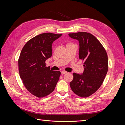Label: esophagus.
I'll list each match as a JSON object with an SVG mask.
<instances>
[{
    "label": "esophagus",
    "instance_id": "1",
    "mask_svg": "<svg viewBox=\"0 0 125 125\" xmlns=\"http://www.w3.org/2000/svg\"><path fill=\"white\" fill-rule=\"evenodd\" d=\"M67 73V72H66V71H62V72H61V74H66Z\"/></svg>",
    "mask_w": 125,
    "mask_h": 125
}]
</instances>
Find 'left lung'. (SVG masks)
Instances as JSON below:
<instances>
[{
    "instance_id": "left-lung-1",
    "label": "left lung",
    "mask_w": 125,
    "mask_h": 125,
    "mask_svg": "<svg viewBox=\"0 0 125 125\" xmlns=\"http://www.w3.org/2000/svg\"><path fill=\"white\" fill-rule=\"evenodd\" d=\"M72 38L79 42V58L84 61L83 74L73 73L71 89L80 97L86 98L102 85L108 71L106 51L95 36L87 32L70 33Z\"/></svg>"
}]
</instances>
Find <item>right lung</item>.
<instances>
[{
	"label": "right lung",
	"instance_id": "right-lung-1",
	"mask_svg": "<svg viewBox=\"0 0 125 125\" xmlns=\"http://www.w3.org/2000/svg\"><path fill=\"white\" fill-rule=\"evenodd\" d=\"M62 34L45 33L29 40L18 60L20 78L31 94L43 98L54 90L61 72L46 67V60L52 55V44Z\"/></svg>",
	"mask_w": 125,
	"mask_h": 125
}]
</instances>
